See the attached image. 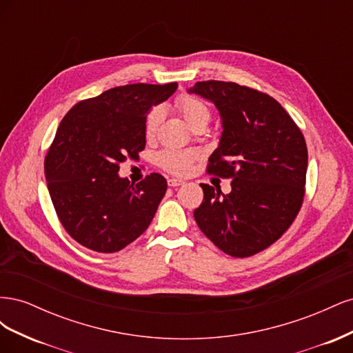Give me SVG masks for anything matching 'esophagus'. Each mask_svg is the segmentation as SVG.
<instances>
[{"mask_svg":"<svg viewBox=\"0 0 353 353\" xmlns=\"http://www.w3.org/2000/svg\"><path fill=\"white\" fill-rule=\"evenodd\" d=\"M184 184V181H181V179H178V178H170V179H168V185L169 187H179V185H183Z\"/></svg>","mask_w":353,"mask_h":353,"instance_id":"esophagus-1","label":"esophagus"}]
</instances>
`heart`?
<instances>
[{"label": "heart", "mask_w": 353, "mask_h": 353, "mask_svg": "<svg viewBox=\"0 0 353 353\" xmlns=\"http://www.w3.org/2000/svg\"><path fill=\"white\" fill-rule=\"evenodd\" d=\"M176 109L184 117V121L193 128L197 123H206L210 119V110L208 105L196 97H179L176 100ZM163 119V109L153 108L145 119V135L153 138L157 132V128ZM200 157L197 150H165L157 156V163L165 170L175 175H185L191 169L196 160Z\"/></svg>", "instance_id": "heart-1"}]
</instances>
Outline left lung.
Returning <instances> with one entry per match:
<instances>
[{
  "mask_svg": "<svg viewBox=\"0 0 353 353\" xmlns=\"http://www.w3.org/2000/svg\"><path fill=\"white\" fill-rule=\"evenodd\" d=\"M190 94L215 104L222 134L208 172L231 178V191L200 184L194 219L205 236L234 258H248L279 240L301 210L307 148L283 105L236 82L203 81Z\"/></svg>",
  "mask_w": 353,
  "mask_h": 353,
  "instance_id": "8db88e82",
  "label": "left lung"
}]
</instances>
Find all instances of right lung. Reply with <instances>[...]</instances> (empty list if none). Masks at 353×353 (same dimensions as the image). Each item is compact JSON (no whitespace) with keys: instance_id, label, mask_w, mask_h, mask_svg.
<instances>
[{"instance_id":"obj_1","label":"right lung","mask_w":353,"mask_h":353,"mask_svg":"<svg viewBox=\"0 0 353 353\" xmlns=\"http://www.w3.org/2000/svg\"><path fill=\"white\" fill-rule=\"evenodd\" d=\"M178 83H132L82 100L63 117L46 156V179L61 225L87 249L119 252L148 228L168 183L150 174L137 185L119 163L145 147V119Z\"/></svg>"}]
</instances>
